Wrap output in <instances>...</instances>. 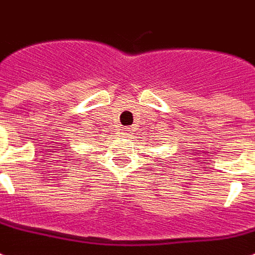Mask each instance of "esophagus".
<instances>
[{"label": "esophagus", "mask_w": 255, "mask_h": 255, "mask_svg": "<svg viewBox=\"0 0 255 255\" xmlns=\"http://www.w3.org/2000/svg\"><path fill=\"white\" fill-rule=\"evenodd\" d=\"M125 131H129V130H125Z\"/></svg>", "instance_id": "34e87169"}]
</instances>
